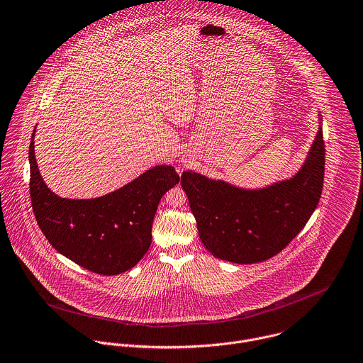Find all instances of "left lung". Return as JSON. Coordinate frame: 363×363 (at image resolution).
I'll use <instances>...</instances> for the list:
<instances>
[{
	"label": "left lung",
	"mask_w": 363,
	"mask_h": 363,
	"mask_svg": "<svg viewBox=\"0 0 363 363\" xmlns=\"http://www.w3.org/2000/svg\"><path fill=\"white\" fill-rule=\"evenodd\" d=\"M323 117L300 169L262 188H243L188 169L181 177L199 238L216 259L253 264L280 253L306 226L323 192Z\"/></svg>",
	"instance_id": "1"
}]
</instances>
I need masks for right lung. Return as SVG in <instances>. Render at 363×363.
<instances>
[{"label":"right lung","instance_id":"add662e5","mask_svg":"<svg viewBox=\"0 0 363 363\" xmlns=\"http://www.w3.org/2000/svg\"><path fill=\"white\" fill-rule=\"evenodd\" d=\"M29 144V192L36 222L52 247L80 267L116 276L133 269L151 245V228L164 194L179 182L172 165H157L124 186L90 199H69L52 192Z\"/></svg>","mask_w":363,"mask_h":363}]
</instances>
